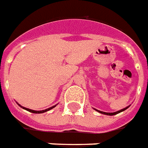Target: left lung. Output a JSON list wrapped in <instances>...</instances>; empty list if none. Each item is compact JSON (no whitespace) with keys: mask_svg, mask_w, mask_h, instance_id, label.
<instances>
[{"mask_svg":"<svg viewBox=\"0 0 148 148\" xmlns=\"http://www.w3.org/2000/svg\"><path fill=\"white\" fill-rule=\"evenodd\" d=\"M129 106H127V107H125V108L122 109V110H118L117 111V112H114V113H106V112H102V111H100V110H95L96 111H98V112H99V113H101V114H106V115H109V116H113V115H116V114H119V113H121V112H122V111L125 110L126 109L129 108Z\"/></svg>","mask_w":148,"mask_h":148,"instance_id":"obj_1","label":"left lung"}]
</instances>
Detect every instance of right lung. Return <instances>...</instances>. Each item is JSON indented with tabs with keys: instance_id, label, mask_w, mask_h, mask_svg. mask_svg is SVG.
I'll return each instance as SVG.
<instances>
[{
	"instance_id": "right-lung-1",
	"label": "right lung",
	"mask_w": 148,
	"mask_h": 148,
	"mask_svg": "<svg viewBox=\"0 0 148 148\" xmlns=\"http://www.w3.org/2000/svg\"><path fill=\"white\" fill-rule=\"evenodd\" d=\"M18 105L20 106V107H22L23 109H24V110H26L29 111V112H31V113H34V114H42V113H45V112H46V111L48 110H50L51 109L54 108L56 106H52V107H50V108H48L46 109V110H40V111H36V110H30V109L28 108H25V107H23L22 106H20L19 104H18Z\"/></svg>"
}]
</instances>
